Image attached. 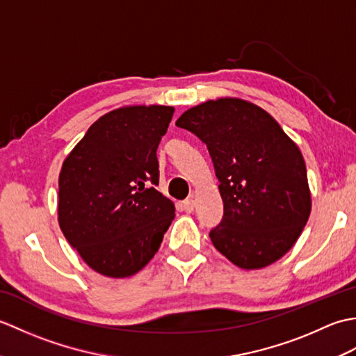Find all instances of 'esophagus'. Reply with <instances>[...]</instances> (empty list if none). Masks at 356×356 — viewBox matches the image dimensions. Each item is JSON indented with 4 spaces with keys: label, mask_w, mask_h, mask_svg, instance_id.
<instances>
[{
    "label": "esophagus",
    "mask_w": 356,
    "mask_h": 356,
    "mask_svg": "<svg viewBox=\"0 0 356 356\" xmlns=\"http://www.w3.org/2000/svg\"><path fill=\"white\" fill-rule=\"evenodd\" d=\"M182 209L185 211V213H193L194 211V200L193 199H188V200H185L184 203H182Z\"/></svg>",
    "instance_id": "obj_1"
}]
</instances>
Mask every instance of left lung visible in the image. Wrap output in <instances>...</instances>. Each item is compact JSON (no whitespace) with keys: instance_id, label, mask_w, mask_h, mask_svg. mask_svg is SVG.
Listing matches in <instances>:
<instances>
[{"instance_id":"1","label":"left lung","mask_w":356,"mask_h":356,"mask_svg":"<svg viewBox=\"0 0 356 356\" xmlns=\"http://www.w3.org/2000/svg\"><path fill=\"white\" fill-rule=\"evenodd\" d=\"M176 125L207 143L223 200L214 248L241 269H261L289 251L311 216L303 154L259 105L220 97L186 110Z\"/></svg>"}]
</instances>
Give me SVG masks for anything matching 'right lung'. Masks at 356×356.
Wrapping results in <instances>:
<instances>
[{
    "mask_svg": "<svg viewBox=\"0 0 356 356\" xmlns=\"http://www.w3.org/2000/svg\"><path fill=\"white\" fill-rule=\"evenodd\" d=\"M174 107L130 105L88 128L59 172L58 222L93 270L134 275L153 259L174 218V203L156 190V151Z\"/></svg>",
    "mask_w": 356,
    "mask_h": 356,
    "instance_id": "right-lung-1",
    "label": "right lung"
}]
</instances>
